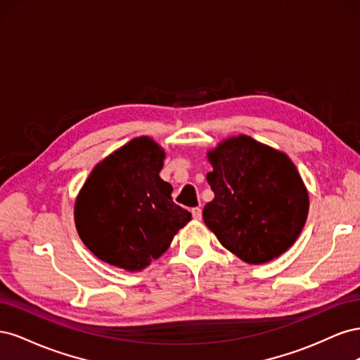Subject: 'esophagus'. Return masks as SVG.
Segmentation results:
<instances>
[{
  "label": "esophagus",
  "instance_id": "obj_1",
  "mask_svg": "<svg viewBox=\"0 0 360 360\" xmlns=\"http://www.w3.org/2000/svg\"><path fill=\"white\" fill-rule=\"evenodd\" d=\"M192 216H193L195 221H200V219H201L202 212H201L200 207H195V209H192Z\"/></svg>",
  "mask_w": 360,
  "mask_h": 360
}]
</instances>
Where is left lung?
I'll use <instances>...</instances> for the list:
<instances>
[{
	"mask_svg": "<svg viewBox=\"0 0 360 360\" xmlns=\"http://www.w3.org/2000/svg\"><path fill=\"white\" fill-rule=\"evenodd\" d=\"M214 198L202 219L224 248L248 264L278 258L297 240L309 212L308 189L284 151L248 135L207 151Z\"/></svg>",
	"mask_w": 360,
	"mask_h": 360,
	"instance_id": "8db88e82",
	"label": "left lung"
}]
</instances>
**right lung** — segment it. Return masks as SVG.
Here are the masks:
<instances>
[{
	"instance_id": "obj_1",
	"label": "right lung",
	"mask_w": 360,
	"mask_h": 360,
	"mask_svg": "<svg viewBox=\"0 0 360 360\" xmlns=\"http://www.w3.org/2000/svg\"><path fill=\"white\" fill-rule=\"evenodd\" d=\"M163 160L165 150L153 138H134L97 163L85 180L75 201L76 231L105 263L144 270L192 219L159 176Z\"/></svg>"
}]
</instances>
